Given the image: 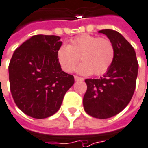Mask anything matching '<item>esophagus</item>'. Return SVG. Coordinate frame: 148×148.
<instances>
[{
  "label": "esophagus",
  "instance_id": "obj_1",
  "mask_svg": "<svg viewBox=\"0 0 148 148\" xmlns=\"http://www.w3.org/2000/svg\"><path fill=\"white\" fill-rule=\"evenodd\" d=\"M74 79L76 81H82V80H84L83 78H81V77H79V76H74Z\"/></svg>",
  "mask_w": 148,
  "mask_h": 148
}]
</instances>
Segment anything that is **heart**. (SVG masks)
Instances as JSON below:
<instances>
[{
	"label": "heart",
	"instance_id": "obj_1",
	"mask_svg": "<svg viewBox=\"0 0 148 148\" xmlns=\"http://www.w3.org/2000/svg\"><path fill=\"white\" fill-rule=\"evenodd\" d=\"M115 48L107 38L81 34L72 38L68 45H63L57 51V60L62 69L72 72L79 61H82L76 72L81 75H102L114 62Z\"/></svg>",
	"mask_w": 148,
	"mask_h": 148
}]
</instances>
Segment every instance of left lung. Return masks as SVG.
Here are the masks:
<instances>
[{
    "label": "left lung",
    "mask_w": 148,
    "mask_h": 148,
    "mask_svg": "<svg viewBox=\"0 0 148 148\" xmlns=\"http://www.w3.org/2000/svg\"><path fill=\"white\" fill-rule=\"evenodd\" d=\"M114 43L115 56L110 69L100 79H86L83 98L85 112L93 118L106 119L119 114L132 98L138 64L133 47L116 30H99Z\"/></svg>",
    "instance_id": "obj_1"
}]
</instances>
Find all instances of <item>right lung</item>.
I'll list each match as a JSON object with an SVG mask.
<instances>
[{
	"instance_id": "add662e5",
	"label": "right lung",
	"mask_w": 148,
	"mask_h": 148,
	"mask_svg": "<svg viewBox=\"0 0 148 148\" xmlns=\"http://www.w3.org/2000/svg\"><path fill=\"white\" fill-rule=\"evenodd\" d=\"M60 37L38 34L15 50L9 65L14 102L34 119L51 117L60 110L74 77L64 72L57 60Z\"/></svg>"
}]
</instances>
